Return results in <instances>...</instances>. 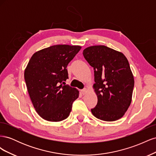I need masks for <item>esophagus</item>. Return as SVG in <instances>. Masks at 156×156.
Returning <instances> with one entry per match:
<instances>
[{"instance_id":"34e87169","label":"esophagus","mask_w":156,"mask_h":156,"mask_svg":"<svg viewBox=\"0 0 156 156\" xmlns=\"http://www.w3.org/2000/svg\"><path fill=\"white\" fill-rule=\"evenodd\" d=\"M81 93L82 94H83V95H84V94H86L87 93V89L84 88V89L81 90Z\"/></svg>"}]
</instances>
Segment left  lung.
<instances>
[{
    "instance_id": "1",
    "label": "left lung",
    "mask_w": 156,
    "mask_h": 156,
    "mask_svg": "<svg viewBox=\"0 0 156 156\" xmlns=\"http://www.w3.org/2000/svg\"><path fill=\"white\" fill-rule=\"evenodd\" d=\"M83 54L94 70L93 88L98 103L92 113L104 121L120 119L131 104L134 87L128 60L121 52L105 45L88 47Z\"/></svg>"
}]
</instances>
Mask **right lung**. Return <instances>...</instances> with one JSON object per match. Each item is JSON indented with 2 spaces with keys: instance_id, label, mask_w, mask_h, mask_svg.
Here are the masks:
<instances>
[{
  "instance_id": "1",
  "label": "right lung",
  "mask_w": 156,
  "mask_h": 156,
  "mask_svg": "<svg viewBox=\"0 0 156 156\" xmlns=\"http://www.w3.org/2000/svg\"><path fill=\"white\" fill-rule=\"evenodd\" d=\"M81 49L79 45H55L36 52L25 70L28 92L42 119L60 122L69 116L79 90L66 85L69 62Z\"/></svg>"
}]
</instances>
